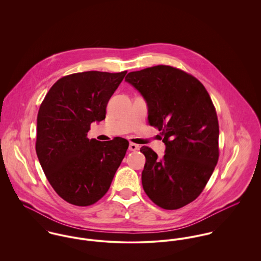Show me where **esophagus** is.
Returning <instances> with one entry per match:
<instances>
[{"label": "esophagus", "instance_id": "1", "mask_svg": "<svg viewBox=\"0 0 261 261\" xmlns=\"http://www.w3.org/2000/svg\"><path fill=\"white\" fill-rule=\"evenodd\" d=\"M128 149L132 150V151H136V150L139 149V146L136 145V144H134V143H130V144H129V147H128Z\"/></svg>", "mask_w": 261, "mask_h": 261}]
</instances>
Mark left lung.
Returning a JSON list of instances; mask_svg holds the SVG:
<instances>
[{
  "mask_svg": "<svg viewBox=\"0 0 261 261\" xmlns=\"http://www.w3.org/2000/svg\"><path fill=\"white\" fill-rule=\"evenodd\" d=\"M125 81L144 97L149 122L164 136L165 154L148 147L142 183L149 199L167 210L194 201L219 158V124L213 102L194 76L167 65L129 72Z\"/></svg>",
  "mask_w": 261,
  "mask_h": 261,
  "instance_id": "8db88e82",
  "label": "left lung"
}]
</instances>
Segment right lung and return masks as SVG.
Returning a JSON list of instances; mask_svg holds the SVG:
<instances>
[{
    "instance_id": "right-lung-1",
    "label": "right lung",
    "mask_w": 261,
    "mask_h": 261,
    "mask_svg": "<svg viewBox=\"0 0 261 261\" xmlns=\"http://www.w3.org/2000/svg\"><path fill=\"white\" fill-rule=\"evenodd\" d=\"M125 74L86 71L64 76L40 106L38 160L50 185L70 204L89 206L101 199L125 155V139H87L90 124L106 118L108 102Z\"/></svg>"
}]
</instances>
